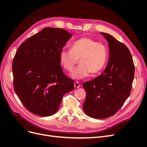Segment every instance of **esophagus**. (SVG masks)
Instances as JSON below:
<instances>
[{
	"mask_svg": "<svg viewBox=\"0 0 147 147\" xmlns=\"http://www.w3.org/2000/svg\"><path fill=\"white\" fill-rule=\"evenodd\" d=\"M74 86H75V88H78L80 87V83L78 82H75L74 83Z\"/></svg>",
	"mask_w": 147,
	"mask_h": 147,
	"instance_id": "34e87169",
	"label": "esophagus"
}]
</instances>
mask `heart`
Instances as JSON below:
<instances>
[{
    "instance_id": "b5f03b06",
    "label": "heart",
    "mask_w": 147,
    "mask_h": 147,
    "mask_svg": "<svg viewBox=\"0 0 147 147\" xmlns=\"http://www.w3.org/2000/svg\"><path fill=\"white\" fill-rule=\"evenodd\" d=\"M108 50L104 43L90 37H83L74 41L70 50L59 53V63L63 67L72 72L79 59L80 65L71 74L74 79L81 80L91 74L96 75L104 70L108 61Z\"/></svg>"
}]
</instances>
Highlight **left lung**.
Returning a JSON list of instances; mask_svg holds the SVG:
<instances>
[{
    "label": "left lung",
    "instance_id": "8db88e82",
    "mask_svg": "<svg viewBox=\"0 0 147 147\" xmlns=\"http://www.w3.org/2000/svg\"><path fill=\"white\" fill-rule=\"evenodd\" d=\"M108 42L109 58L100 76L83 84L86 92L84 112L96 119L114 115L130 95L134 65L127 47L112 35L101 32Z\"/></svg>",
    "mask_w": 147,
    "mask_h": 147
}]
</instances>
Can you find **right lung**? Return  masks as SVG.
Returning <instances> with one entry per match:
<instances>
[{"label":"right lung","mask_w":147,"mask_h":147,"mask_svg":"<svg viewBox=\"0 0 147 147\" xmlns=\"http://www.w3.org/2000/svg\"><path fill=\"white\" fill-rule=\"evenodd\" d=\"M72 37L61 28H45L18 48L13 61V85L26 109L40 117L54 115L74 82L63 73L59 53Z\"/></svg>","instance_id":"1"}]
</instances>
